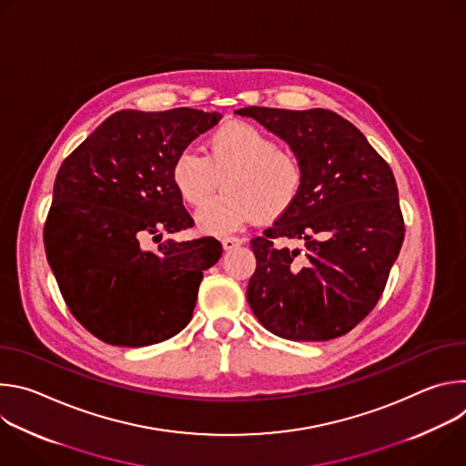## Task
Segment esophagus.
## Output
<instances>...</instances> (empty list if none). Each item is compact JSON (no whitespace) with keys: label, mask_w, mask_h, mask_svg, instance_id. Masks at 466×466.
<instances>
[{"label":"esophagus","mask_w":466,"mask_h":466,"mask_svg":"<svg viewBox=\"0 0 466 466\" xmlns=\"http://www.w3.org/2000/svg\"><path fill=\"white\" fill-rule=\"evenodd\" d=\"M243 243H245V241H243L241 238H234V236H227V238L221 239V245H223L225 250H232V248H236V247H239V245H243Z\"/></svg>","instance_id":"34e87169"}]
</instances>
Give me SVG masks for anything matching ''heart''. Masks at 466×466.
<instances>
[{"label": "heart", "mask_w": 466, "mask_h": 466, "mask_svg": "<svg viewBox=\"0 0 466 466\" xmlns=\"http://www.w3.org/2000/svg\"><path fill=\"white\" fill-rule=\"evenodd\" d=\"M221 178L225 191L195 214L198 228L210 234H228L288 212L302 191L304 167L259 127L227 121L208 137L207 157L184 149L171 164L173 186L191 207L201 205Z\"/></svg>", "instance_id": "b5f03b06"}]
</instances>
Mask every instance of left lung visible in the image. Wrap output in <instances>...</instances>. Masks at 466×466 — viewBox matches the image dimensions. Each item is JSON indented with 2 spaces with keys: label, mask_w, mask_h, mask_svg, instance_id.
Wrapping results in <instances>:
<instances>
[{
  "label": "left lung",
  "mask_w": 466,
  "mask_h": 466,
  "mask_svg": "<svg viewBox=\"0 0 466 466\" xmlns=\"http://www.w3.org/2000/svg\"><path fill=\"white\" fill-rule=\"evenodd\" d=\"M236 114L284 140L304 167L295 205L250 241V309L282 339L341 338L376 306L402 248L394 175L363 132L331 110L247 106ZM288 237L307 248L278 245Z\"/></svg>",
  "instance_id": "left-lung-1"
}]
</instances>
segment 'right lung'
Listing matches in <instances>:
<instances>
[{
    "label": "right lung",
    "instance_id": "add662e5",
    "mask_svg": "<svg viewBox=\"0 0 466 466\" xmlns=\"http://www.w3.org/2000/svg\"><path fill=\"white\" fill-rule=\"evenodd\" d=\"M221 117L186 106L119 110L62 162L44 227L46 256L66 304L97 339L149 347L191 320L203 271L221 258V243L167 239L153 250L142 241L193 225L171 164Z\"/></svg>",
    "mask_w": 466,
    "mask_h": 466
}]
</instances>
